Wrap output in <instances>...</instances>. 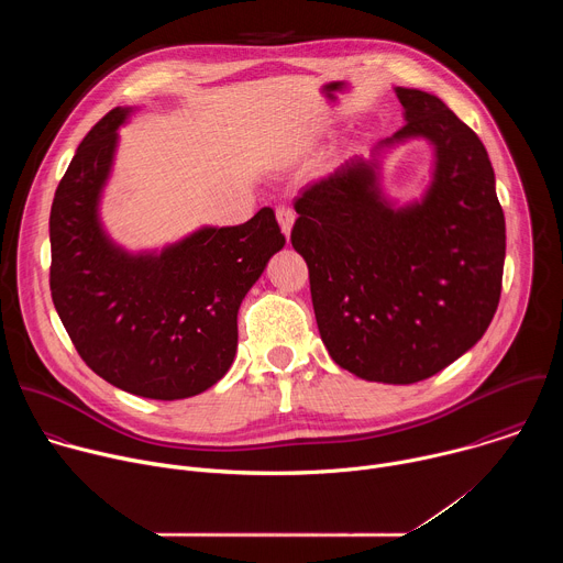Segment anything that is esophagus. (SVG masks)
<instances>
[{
	"mask_svg": "<svg viewBox=\"0 0 563 563\" xmlns=\"http://www.w3.org/2000/svg\"><path fill=\"white\" fill-rule=\"evenodd\" d=\"M276 220H278V224H280V229H283V233L289 238V233H291V224H294V220H296V213H294V209H289V207H278L276 209Z\"/></svg>",
	"mask_w": 563,
	"mask_h": 563,
	"instance_id": "34e87169",
	"label": "esophagus"
}]
</instances>
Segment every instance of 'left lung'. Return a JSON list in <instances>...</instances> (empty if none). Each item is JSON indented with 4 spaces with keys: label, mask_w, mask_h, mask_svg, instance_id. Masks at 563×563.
Here are the masks:
<instances>
[{
    "label": "left lung",
    "mask_w": 563,
    "mask_h": 563,
    "mask_svg": "<svg viewBox=\"0 0 563 563\" xmlns=\"http://www.w3.org/2000/svg\"><path fill=\"white\" fill-rule=\"evenodd\" d=\"M406 126L376 148L428 137L421 202L391 209L374 163L350 159L294 202L291 245L309 269L320 339L343 369L378 383L434 376L486 334L501 296L506 218L478 135L437 96L396 87Z\"/></svg>",
    "instance_id": "1"
}]
</instances>
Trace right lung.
Returning a JSON list of instances; mask_svg holds the SVG:
<instances>
[{
  "mask_svg": "<svg viewBox=\"0 0 563 563\" xmlns=\"http://www.w3.org/2000/svg\"><path fill=\"white\" fill-rule=\"evenodd\" d=\"M109 111L77 146L51 207V296L77 354L144 398H189L218 383L238 347V307L285 235L272 207L205 227L159 254L131 256L102 231L98 202L118 126Z\"/></svg>",
  "mask_w": 563,
  "mask_h": 563,
  "instance_id": "obj_1",
  "label": "right lung"
}]
</instances>
